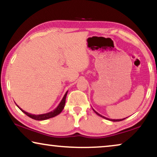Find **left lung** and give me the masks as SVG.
Masks as SVG:
<instances>
[{
	"instance_id": "left-lung-1",
	"label": "left lung",
	"mask_w": 157,
	"mask_h": 157,
	"mask_svg": "<svg viewBox=\"0 0 157 157\" xmlns=\"http://www.w3.org/2000/svg\"><path fill=\"white\" fill-rule=\"evenodd\" d=\"M93 110H94V112H95L97 115L99 116V117L104 118V119H107V120H109V121H122V120H124V119H126V118H124V119H109V118H106V117H103L102 115H101V114H99V113H98V112H96V111L95 110H94V109H93Z\"/></svg>"
}]
</instances>
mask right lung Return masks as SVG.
I'll use <instances>...</instances> for the list:
<instances>
[{
	"label": "right lung",
	"instance_id": "1",
	"mask_svg": "<svg viewBox=\"0 0 157 157\" xmlns=\"http://www.w3.org/2000/svg\"><path fill=\"white\" fill-rule=\"evenodd\" d=\"M67 93H68V91L66 92L65 95L62 98V100L61 101V102H60V104H59V106H58L54 110L50 111V112L48 113H44V114H38V115H35V114H32V113H29L26 112V111H25L24 110H23L22 109L20 108L18 105L16 104V106L18 107L19 109L21 111H23V113H25V114H26L28 117H29L30 118H31V119H35V120H38V121H43V120H46V119H50V118H52V117H54L56 116L59 115L60 113L61 112L62 110H63L64 106H65V103H66V95H67Z\"/></svg>",
	"mask_w": 157,
	"mask_h": 157
}]
</instances>
